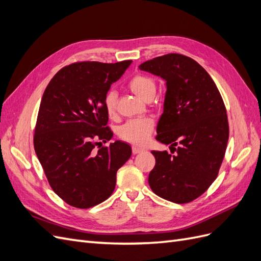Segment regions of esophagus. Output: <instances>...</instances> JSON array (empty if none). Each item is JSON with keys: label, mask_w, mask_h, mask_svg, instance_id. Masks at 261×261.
<instances>
[{"label": "esophagus", "mask_w": 261, "mask_h": 261, "mask_svg": "<svg viewBox=\"0 0 261 261\" xmlns=\"http://www.w3.org/2000/svg\"><path fill=\"white\" fill-rule=\"evenodd\" d=\"M132 151H133L134 154H137V153H139V152H141V151H144V149H141V148L136 147V146H133V147H132Z\"/></svg>", "instance_id": "obj_1"}]
</instances>
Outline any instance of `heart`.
<instances>
[{"label":"heart","instance_id":"1","mask_svg":"<svg viewBox=\"0 0 261 261\" xmlns=\"http://www.w3.org/2000/svg\"><path fill=\"white\" fill-rule=\"evenodd\" d=\"M128 88L144 100H150L155 93L156 85L151 77L144 74H137L128 81ZM116 99L117 96L114 91H109L105 99L106 111L110 117H114L116 114ZM154 122L150 117L134 118L123 124L118 129V136L124 141L129 144L141 146L146 144L153 130Z\"/></svg>","mask_w":261,"mask_h":261}]
</instances>
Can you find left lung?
<instances>
[{"instance_id": "8db88e82", "label": "left lung", "mask_w": 261, "mask_h": 261, "mask_svg": "<svg viewBox=\"0 0 261 261\" xmlns=\"http://www.w3.org/2000/svg\"><path fill=\"white\" fill-rule=\"evenodd\" d=\"M139 69L167 82L155 139L172 145L171 153L152 151L150 188L169 201L191 202L210 187L223 161L228 140L223 99L207 70L186 55L165 54L144 62Z\"/></svg>"}]
</instances>
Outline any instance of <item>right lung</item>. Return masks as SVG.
Listing matches in <instances>:
<instances>
[{
    "instance_id": "add662e5",
    "label": "right lung",
    "mask_w": 261,
    "mask_h": 261,
    "mask_svg": "<svg viewBox=\"0 0 261 261\" xmlns=\"http://www.w3.org/2000/svg\"><path fill=\"white\" fill-rule=\"evenodd\" d=\"M130 63H73L61 68L43 92L35 151L53 192L69 206L87 209L108 199L117 170L132 155L129 145L120 140L102 147L113 136L106 96Z\"/></svg>"
}]
</instances>
